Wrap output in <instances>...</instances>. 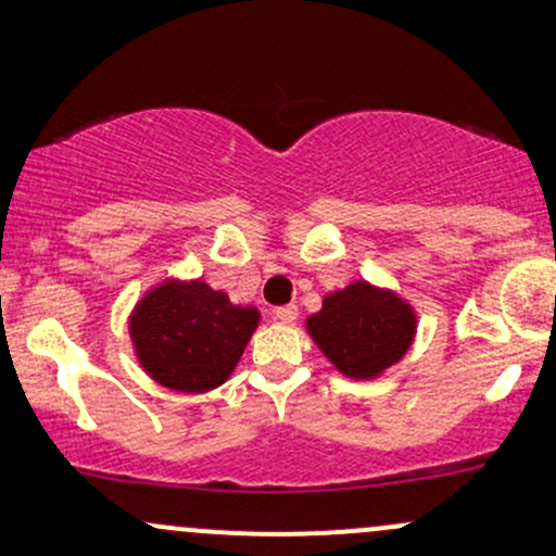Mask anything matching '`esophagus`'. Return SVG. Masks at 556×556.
I'll return each mask as SVG.
<instances>
[{
    "label": "esophagus",
    "instance_id": "1",
    "mask_svg": "<svg viewBox=\"0 0 556 556\" xmlns=\"http://www.w3.org/2000/svg\"><path fill=\"white\" fill-rule=\"evenodd\" d=\"M274 318L282 324H292L298 318V305H279V308H274Z\"/></svg>",
    "mask_w": 556,
    "mask_h": 556
}]
</instances>
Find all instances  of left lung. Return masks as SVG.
<instances>
[{"label": "left lung", "mask_w": 556, "mask_h": 556, "mask_svg": "<svg viewBox=\"0 0 556 556\" xmlns=\"http://www.w3.org/2000/svg\"><path fill=\"white\" fill-rule=\"evenodd\" d=\"M308 331L344 376L371 379L397 363L416 334V316L397 295L353 282L324 300Z\"/></svg>", "instance_id": "left-lung-1"}]
</instances>
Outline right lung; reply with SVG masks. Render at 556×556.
<instances>
[{"instance_id":"1","label":"right lung","mask_w":556,"mask_h":556,"mask_svg":"<svg viewBox=\"0 0 556 556\" xmlns=\"http://www.w3.org/2000/svg\"><path fill=\"white\" fill-rule=\"evenodd\" d=\"M258 324L206 282H167L138 303L130 334L140 366L177 392H208L238 366Z\"/></svg>"}]
</instances>
